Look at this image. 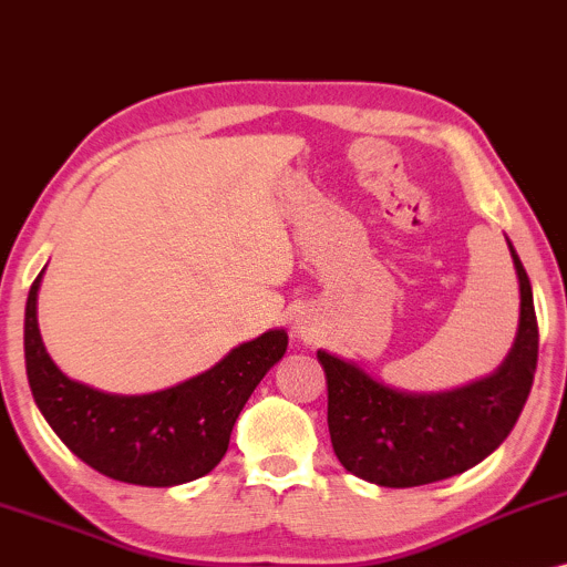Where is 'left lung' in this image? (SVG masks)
<instances>
[{
	"label": "left lung",
	"mask_w": 567,
	"mask_h": 567,
	"mask_svg": "<svg viewBox=\"0 0 567 567\" xmlns=\"http://www.w3.org/2000/svg\"><path fill=\"white\" fill-rule=\"evenodd\" d=\"M519 284V323L495 372L453 391L412 393L318 351L327 374L329 436L348 472L380 487H417L463 474L501 447L530 393L538 361L533 289L506 238Z\"/></svg>",
	"instance_id": "8db88e82"
}]
</instances>
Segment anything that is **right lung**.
Wrapping results in <instances>:
<instances>
[{
  "instance_id": "right-lung-1",
  "label": "right lung",
  "mask_w": 567,
  "mask_h": 567,
  "mask_svg": "<svg viewBox=\"0 0 567 567\" xmlns=\"http://www.w3.org/2000/svg\"><path fill=\"white\" fill-rule=\"evenodd\" d=\"M42 272L29 289L23 353L31 396L61 442L95 472L128 485L174 487L212 472L254 388L284 359L286 329L240 342L212 369L163 391L106 393L50 359L37 323Z\"/></svg>"
}]
</instances>
